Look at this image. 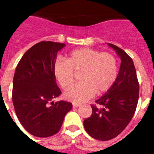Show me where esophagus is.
<instances>
[{
	"instance_id": "1",
	"label": "esophagus",
	"mask_w": 154,
	"mask_h": 154,
	"mask_svg": "<svg viewBox=\"0 0 154 154\" xmlns=\"http://www.w3.org/2000/svg\"><path fill=\"white\" fill-rule=\"evenodd\" d=\"M78 106H80V104H78V103H72V107L73 108H77Z\"/></svg>"
}]
</instances>
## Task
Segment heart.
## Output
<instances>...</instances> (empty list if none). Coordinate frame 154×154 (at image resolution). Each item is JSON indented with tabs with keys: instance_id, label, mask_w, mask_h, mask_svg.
<instances>
[{
	"instance_id": "obj_1",
	"label": "heart",
	"mask_w": 154,
	"mask_h": 154,
	"mask_svg": "<svg viewBox=\"0 0 154 154\" xmlns=\"http://www.w3.org/2000/svg\"><path fill=\"white\" fill-rule=\"evenodd\" d=\"M73 70L82 71V83L76 85L65 95L74 103L86 101L95 93L102 94L111 89L117 77L116 59L112 54L90 48H81L69 53L67 60L58 58L53 65L56 79L64 89L73 83Z\"/></svg>"
}]
</instances>
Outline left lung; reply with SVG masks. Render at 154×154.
<instances>
[{"instance_id":"8db88e82","label":"left lung","mask_w":154,"mask_h":154,"mask_svg":"<svg viewBox=\"0 0 154 154\" xmlns=\"http://www.w3.org/2000/svg\"><path fill=\"white\" fill-rule=\"evenodd\" d=\"M107 45L121 58L119 72L111 89L96 101L102 108L92 105V115L84 121L87 134L100 141L114 138L125 129L134 117L139 97L138 81L132 58L114 45Z\"/></svg>"}]
</instances>
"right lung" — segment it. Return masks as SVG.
I'll return each mask as SVG.
<instances>
[{"label": "right lung", "instance_id": "add662e5", "mask_svg": "<svg viewBox=\"0 0 154 154\" xmlns=\"http://www.w3.org/2000/svg\"><path fill=\"white\" fill-rule=\"evenodd\" d=\"M63 43L42 42L23 55L13 82V103L25 130L35 137H48L59 132L72 103L54 101L60 94L53 72Z\"/></svg>", "mask_w": 154, "mask_h": 154}]
</instances>
